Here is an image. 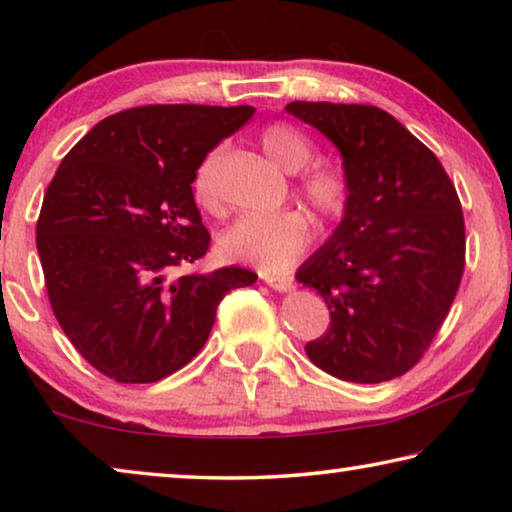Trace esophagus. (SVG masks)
<instances>
[{
  "instance_id": "34e87169",
  "label": "esophagus",
  "mask_w": 512,
  "mask_h": 512,
  "mask_svg": "<svg viewBox=\"0 0 512 512\" xmlns=\"http://www.w3.org/2000/svg\"><path fill=\"white\" fill-rule=\"evenodd\" d=\"M262 280L268 284V287L280 291V293H287L293 289V277L289 275H271V273H262Z\"/></svg>"
}]
</instances>
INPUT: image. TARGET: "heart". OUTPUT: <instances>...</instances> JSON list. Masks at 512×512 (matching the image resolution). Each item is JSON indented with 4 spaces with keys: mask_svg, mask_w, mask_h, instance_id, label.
Segmentation results:
<instances>
[{
    "mask_svg": "<svg viewBox=\"0 0 512 512\" xmlns=\"http://www.w3.org/2000/svg\"><path fill=\"white\" fill-rule=\"evenodd\" d=\"M268 160L277 167L296 173L314 160V144L289 124H271L259 133ZM214 160L207 158L194 178V196L198 205L212 210L214 196ZM300 196L320 221H339L348 212L352 201V183L336 164H316L302 173ZM311 239V225L300 212L277 214H246L230 225L219 239L225 257L264 268L280 271L291 266L305 253Z\"/></svg>",
    "mask_w": 512,
    "mask_h": 512,
    "instance_id": "b5f03b06",
    "label": "heart"
}]
</instances>
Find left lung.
Returning <instances> with one entry per match:
<instances>
[{"label":"left lung","instance_id":"left-lung-1","mask_svg":"<svg viewBox=\"0 0 512 512\" xmlns=\"http://www.w3.org/2000/svg\"><path fill=\"white\" fill-rule=\"evenodd\" d=\"M284 110L339 149L352 183L339 228L296 273L329 309V327L305 345L307 357L354 384L400 377L427 352L463 277L454 183L386 110L327 101H291Z\"/></svg>","mask_w":512,"mask_h":512}]
</instances>
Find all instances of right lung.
Wrapping results in <instances>:
<instances>
[{
    "label": "right lung",
    "mask_w": 512,
    "mask_h": 512,
    "mask_svg": "<svg viewBox=\"0 0 512 512\" xmlns=\"http://www.w3.org/2000/svg\"><path fill=\"white\" fill-rule=\"evenodd\" d=\"M253 106L155 103L101 119L69 151L42 201L36 246L54 316L119 384L169 377L203 348L216 307L255 284L239 266L187 271L210 250L192 183Z\"/></svg>",
    "instance_id": "right-lung-1"
}]
</instances>
